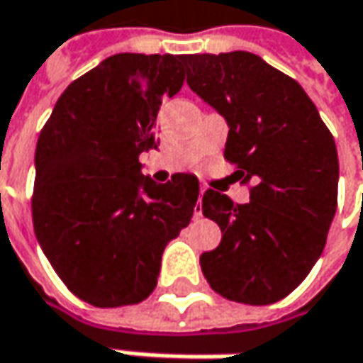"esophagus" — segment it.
Returning a JSON list of instances; mask_svg holds the SVG:
<instances>
[{"label": "esophagus", "instance_id": "esophagus-1", "mask_svg": "<svg viewBox=\"0 0 363 363\" xmlns=\"http://www.w3.org/2000/svg\"><path fill=\"white\" fill-rule=\"evenodd\" d=\"M205 194V186H201L199 191V201H196V208H194V217H201L203 215V208H201V196Z\"/></svg>", "mask_w": 363, "mask_h": 363}]
</instances>
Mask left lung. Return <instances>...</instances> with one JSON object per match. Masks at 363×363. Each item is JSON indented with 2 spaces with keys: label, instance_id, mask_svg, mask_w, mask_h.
<instances>
[{
  "label": "left lung",
  "instance_id": "8db88e82",
  "mask_svg": "<svg viewBox=\"0 0 363 363\" xmlns=\"http://www.w3.org/2000/svg\"><path fill=\"white\" fill-rule=\"evenodd\" d=\"M186 84L227 120L225 158L255 179L239 205L208 189L203 215L220 227L201 255L223 297L269 306L294 291L318 263L337 206V150L306 90L251 52L182 57Z\"/></svg>",
  "mask_w": 363,
  "mask_h": 363
}]
</instances>
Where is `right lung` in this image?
Instances as JSON below:
<instances>
[{
	"label": "right lung",
	"instance_id": "right-lung-1",
	"mask_svg": "<svg viewBox=\"0 0 363 363\" xmlns=\"http://www.w3.org/2000/svg\"><path fill=\"white\" fill-rule=\"evenodd\" d=\"M182 82V56H110L69 84L40 132L33 231L60 279L90 306L146 299L164 247L191 223L199 179L177 172L158 184L138 160L158 148L162 98Z\"/></svg>",
	"mask_w": 363,
	"mask_h": 363
}]
</instances>
